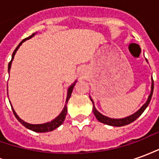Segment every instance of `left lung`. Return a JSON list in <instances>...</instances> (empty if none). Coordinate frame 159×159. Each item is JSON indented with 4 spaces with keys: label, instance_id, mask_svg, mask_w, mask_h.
I'll use <instances>...</instances> for the list:
<instances>
[{
    "label": "left lung",
    "instance_id": "left-lung-1",
    "mask_svg": "<svg viewBox=\"0 0 159 159\" xmlns=\"http://www.w3.org/2000/svg\"><path fill=\"white\" fill-rule=\"evenodd\" d=\"M153 88H154V83H153V79H152V86H151V93L149 94V96L147 98V100L146 103L144 104L142 107H140L139 110L137 111L136 112H134L132 115H130L129 117H123V118H111V117H108L107 116H105L103 114H101L100 112H99L97 109L94 107V104H93V100L91 99L90 97V100L93 103V112L94 114V116L97 118V120L100 122V123H105V124H107V125H110V126H114V127H121L124 126V125H127V124H129L132 122H134V120H136L138 117H140L141 114L143 113V111L146 110V108L148 107V105L150 103L151 99H152V93H153Z\"/></svg>",
    "mask_w": 159,
    "mask_h": 159
}]
</instances>
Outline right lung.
<instances>
[{
    "label": "right lung",
    "mask_w": 159,
    "mask_h": 159,
    "mask_svg": "<svg viewBox=\"0 0 159 159\" xmlns=\"http://www.w3.org/2000/svg\"><path fill=\"white\" fill-rule=\"evenodd\" d=\"M36 34V33H33L31 36H28L27 38L25 39H24L22 42L19 43L18 47L16 48V49L13 51L12 52V59H11V61L9 62L8 64V73H10V69H11V66H12V62L13 59H14V55H15L16 52L18 51V49L19 48V47L22 45V43L24 42H25L26 40H29L30 39L31 37L35 36ZM76 83V80L74 82V83L70 85V86L68 88V90H67V96H66V105H65V107H64V109L61 111V113L59 114L58 117H56L53 120H52L51 122H48V123H42V124H31V123H26L25 122L24 120H22L20 117L17 115V113L15 112V111L13 110V108H12V105H11V107H12V111H13V114H14V116L17 119L19 120V122L20 123H22L24 126L27 128V129H29L32 130V131H35V132H38V133H45V132H49V131H52V130H54L57 128H59L61 124L63 123V122L65 121L66 119V114H67V103H68V100H69L70 97L71 95V93H72V90L74 89V86H75V84Z\"/></svg>",
    "instance_id": "obj_1"
}]
</instances>
